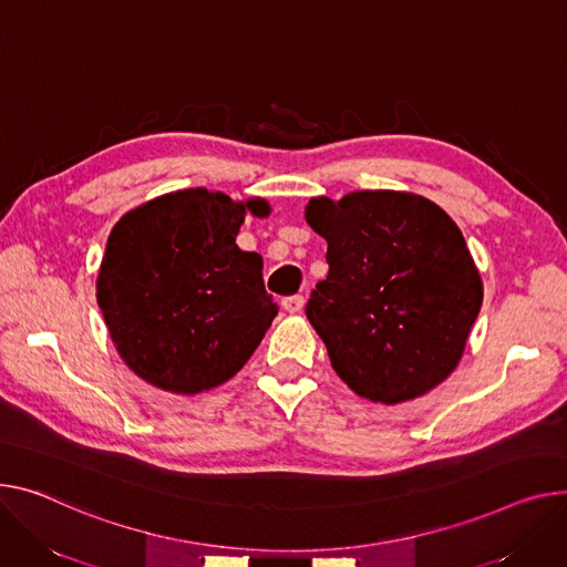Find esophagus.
I'll return each mask as SVG.
<instances>
[{
  "instance_id": "esophagus-1",
  "label": "esophagus",
  "mask_w": 567,
  "mask_h": 567,
  "mask_svg": "<svg viewBox=\"0 0 567 567\" xmlns=\"http://www.w3.org/2000/svg\"><path fill=\"white\" fill-rule=\"evenodd\" d=\"M303 303H306V298H303V296H300V293L282 298V308H285V310H287L289 315H296V312H300V310H303Z\"/></svg>"
}]
</instances>
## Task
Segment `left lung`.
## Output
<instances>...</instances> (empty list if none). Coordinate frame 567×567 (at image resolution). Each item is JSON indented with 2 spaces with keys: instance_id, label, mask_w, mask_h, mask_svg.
<instances>
[{
  "instance_id": "8db88e82",
  "label": "left lung",
  "mask_w": 567,
  "mask_h": 567,
  "mask_svg": "<svg viewBox=\"0 0 567 567\" xmlns=\"http://www.w3.org/2000/svg\"><path fill=\"white\" fill-rule=\"evenodd\" d=\"M328 276L306 315L358 396L403 403L437 388L463 358L483 282L463 233L424 196L355 192L312 198Z\"/></svg>"
}]
</instances>
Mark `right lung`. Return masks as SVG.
Listing matches in <instances>:
<instances>
[{
    "label": "right lung",
    "mask_w": 567,
    "mask_h": 567,
    "mask_svg": "<svg viewBox=\"0 0 567 567\" xmlns=\"http://www.w3.org/2000/svg\"><path fill=\"white\" fill-rule=\"evenodd\" d=\"M246 212L207 188H184L127 212L109 235L97 306L125 364L145 383L198 394L230 381L259 347L278 306L261 257L237 246Z\"/></svg>",
    "instance_id": "add662e5"
}]
</instances>
